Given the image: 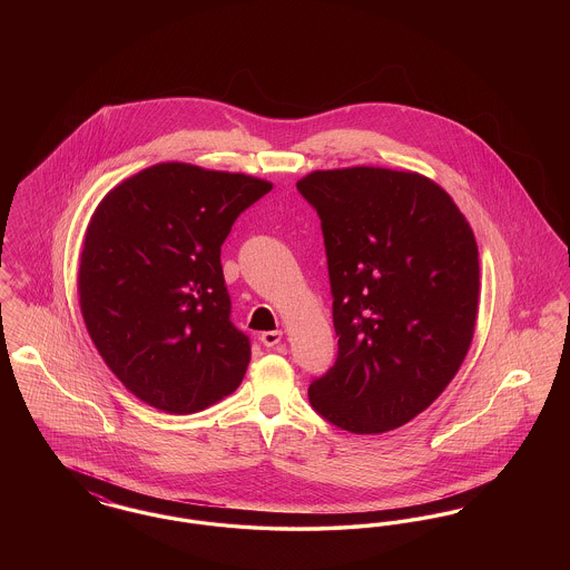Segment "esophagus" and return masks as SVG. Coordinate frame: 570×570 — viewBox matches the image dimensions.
Listing matches in <instances>:
<instances>
[{"label": "esophagus", "mask_w": 570, "mask_h": 570, "mask_svg": "<svg viewBox=\"0 0 570 570\" xmlns=\"http://www.w3.org/2000/svg\"><path fill=\"white\" fill-rule=\"evenodd\" d=\"M261 342H263V346H267V348L277 346V344L282 342V331H265V333L261 335Z\"/></svg>", "instance_id": "obj_1"}]
</instances>
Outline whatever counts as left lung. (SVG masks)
<instances>
[{
	"instance_id": "left-lung-1",
	"label": "left lung",
	"mask_w": 570,
	"mask_h": 570,
	"mask_svg": "<svg viewBox=\"0 0 570 570\" xmlns=\"http://www.w3.org/2000/svg\"><path fill=\"white\" fill-rule=\"evenodd\" d=\"M337 361L309 404L351 434L406 425L460 372L479 314V247L455 200L414 170H312Z\"/></svg>"
}]
</instances>
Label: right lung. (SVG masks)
Wrapping results in <instances>:
<instances>
[{
  "label": "right lung",
  "mask_w": 570,
  "mask_h": 570,
  "mask_svg": "<svg viewBox=\"0 0 570 570\" xmlns=\"http://www.w3.org/2000/svg\"><path fill=\"white\" fill-rule=\"evenodd\" d=\"M272 181L160 163L100 200L87 224L79 303L110 372L140 402L191 414L230 395L249 340L230 323L219 247Z\"/></svg>",
  "instance_id": "right-lung-1"
}]
</instances>
